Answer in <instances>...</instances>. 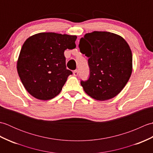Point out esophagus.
<instances>
[{
  "mask_svg": "<svg viewBox=\"0 0 153 153\" xmlns=\"http://www.w3.org/2000/svg\"><path fill=\"white\" fill-rule=\"evenodd\" d=\"M73 74H74V76H77V75H78V74H79V72H78V70H74Z\"/></svg>",
  "mask_w": 153,
  "mask_h": 153,
  "instance_id": "esophagus-1",
  "label": "esophagus"
}]
</instances>
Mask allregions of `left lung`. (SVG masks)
I'll list each match as a JSON object with an SVG mask.
<instances>
[{"label": "left lung", "mask_w": 153, "mask_h": 153, "mask_svg": "<svg viewBox=\"0 0 153 153\" xmlns=\"http://www.w3.org/2000/svg\"><path fill=\"white\" fill-rule=\"evenodd\" d=\"M81 53L89 58L90 76L81 82L84 91L97 100L121 92L132 73V53L126 40L108 31H93L81 38Z\"/></svg>", "instance_id": "1"}]
</instances>
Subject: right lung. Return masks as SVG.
<instances>
[{
  "label": "right lung",
  "instance_id": "add662e5",
  "mask_svg": "<svg viewBox=\"0 0 153 153\" xmlns=\"http://www.w3.org/2000/svg\"><path fill=\"white\" fill-rule=\"evenodd\" d=\"M76 35L53 32L35 34L22 45L17 70L27 91L39 100L57 96L72 72L66 69L64 51L76 48Z\"/></svg>",
  "mask_w": 153,
  "mask_h": 153
}]
</instances>
